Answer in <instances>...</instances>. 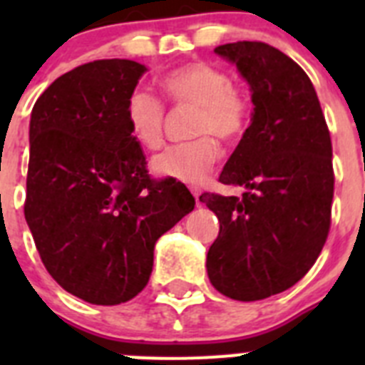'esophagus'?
Returning <instances> with one entry per match:
<instances>
[{
	"label": "esophagus",
	"instance_id": "1",
	"mask_svg": "<svg viewBox=\"0 0 365 365\" xmlns=\"http://www.w3.org/2000/svg\"><path fill=\"white\" fill-rule=\"evenodd\" d=\"M192 193H193V197H195V201H197V205H199V195H201L199 188H192Z\"/></svg>",
	"mask_w": 365,
	"mask_h": 365
}]
</instances>
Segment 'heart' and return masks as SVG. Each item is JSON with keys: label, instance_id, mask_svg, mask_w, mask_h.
<instances>
[{"label": "heart", "instance_id": "heart-1", "mask_svg": "<svg viewBox=\"0 0 365 365\" xmlns=\"http://www.w3.org/2000/svg\"><path fill=\"white\" fill-rule=\"evenodd\" d=\"M163 89L173 104L193 106V140L175 144L153 159V172L188 185H199L219 160L225 143L237 140L250 125L252 106L230 74L208 62H190L164 74ZM125 122L131 137L148 150L164 140V104L146 87H135L125 100ZM200 137L197 138V135Z\"/></svg>", "mask_w": 365, "mask_h": 365}]
</instances>
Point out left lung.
Segmentation results:
<instances>
[{"instance_id":"8db88e82","label":"left lung","mask_w":365,"mask_h":365,"mask_svg":"<svg viewBox=\"0 0 365 365\" xmlns=\"http://www.w3.org/2000/svg\"><path fill=\"white\" fill-rule=\"evenodd\" d=\"M215 53L243 74L254 113L219 175L247 192L199 197L221 222L206 269L221 294L256 302L291 289L320 256L331 228L333 144L314 86L292 58L263 41Z\"/></svg>"}]
</instances>
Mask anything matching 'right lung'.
<instances>
[{
    "label": "right lung",
    "instance_id": "add662e5",
    "mask_svg": "<svg viewBox=\"0 0 365 365\" xmlns=\"http://www.w3.org/2000/svg\"><path fill=\"white\" fill-rule=\"evenodd\" d=\"M144 71L120 58L83 63L32 108L25 219L47 272L95 305L143 291L157 240L195 206L180 180L148 173L130 133L125 100Z\"/></svg>",
    "mask_w": 365,
    "mask_h": 365
}]
</instances>
